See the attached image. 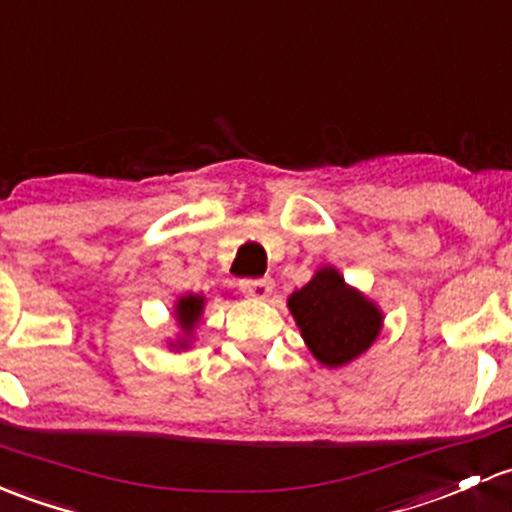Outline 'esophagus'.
<instances>
[{
	"label": "esophagus",
	"instance_id": "34e87169",
	"mask_svg": "<svg viewBox=\"0 0 512 512\" xmlns=\"http://www.w3.org/2000/svg\"><path fill=\"white\" fill-rule=\"evenodd\" d=\"M240 289L247 294V297L252 299H267L272 294L274 289V282L270 277H262V279H242L240 282Z\"/></svg>",
	"mask_w": 512,
	"mask_h": 512
}]
</instances>
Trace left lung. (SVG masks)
<instances>
[{
    "mask_svg": "<svg viewBox=\"0 0 512 512\" xmlns=\"http://www.w3.org/2000/svg\"><path fill=\"white\" fill-rule=\"evenodd\" d=\"M301 338L326 368L360 358L383 331V309L351 287L333 265H324L287 299Z\"/></svg>",
    "mask_w": 512,
    "mask_h": 512,
    "instance_id": "left-lung-1",
    "label": "left lung"
}]
</instances>
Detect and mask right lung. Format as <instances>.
Masks as SVG:
<instances>
[{
    "instance_id": "1",
    "label": "right lung",
    "mask_w": 512,
    "mask_h": 512,
    "mask_svg": "<svg viewBox=\"0 0 512 512\" xmlns=\"http://www.w3.org/2000/svg\"><path fill=\"white\" fill-rule=\"evenodd\" d=\"M203 309H206V297H203V294L188 292V294H181V297L174 301V321L176 326H179V336L166 341L171 351L179 353L191 348L193 338H196L198 324H201Z\"/></svg>"
}]
</instances>
